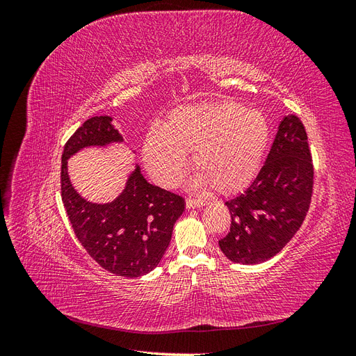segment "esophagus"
I'll return each instance as SVG.
<instances>
[{
    "label": "esophagus",
    "mask_w": 356,
    "mask_h": 356,
    "mask_svg": "<svg viewBox=\"0 0 356 356\" xmlns=\"http://www.w3.org/2000/svg\"><path fill=\"white\" fill-rule=\"evenodd\" d=\"M207 204V202L204 200H200V199H187L186 200V207L187 209H195V208H202Z\"/></svg>",
    "instance_id": "obj_1"
}]
</instances>
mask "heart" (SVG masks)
Instances as JSON below:
<instances>
[{
	"label": "heart",
	"instance_id": "obj_1",
	"mask_svg": "<svg viewBox=\"0 0 356 356\" xmlns=\"http://www.w3.org/2000/svg\"><path fill=\"white\" fill-rule=\"evenodd\" d=\"M270 141L263 113L233 101L182 105L165 124H153L144 139V160L153 178L172 187L184 172L188 152L199 169L193 184L220 193L241 191L257 177Z\"/></svg>",
	"mask_w": 356,
	"mask_h": 356
}]
</instances>
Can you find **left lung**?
Returning <instances> with one entry per match:
<instances>
[{"mask_svg": "<svg viewBox=\"0 0 356 356\" xmlns=\"http://www.w3.org/2000/svg\"><path fill=\"white\" fill-rule=\"evenodd\" d=\"M314 186L307 135L296 115H285L257 178L225 202L230 232L220 250L238 264H260L281 252L305 221Z\"/></svg>", "mask_w": 356, "mask_h": 356, "instance_id": "1", "label": "left lung"}]
</instances>
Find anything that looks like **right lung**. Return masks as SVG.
I'll use <instances>...</instances> for the list:
<instances>
[{
	"mask_svg": "<svg viewBox=\"0 0 356 356\" xmlns=\"http://www.w3.org/2000/svg\"><path fill=\"white\" fill-rule=\"evenodd\" d=\"M114 144L126 145L110 115L92 117L75 131L62 154V202L75 236L96 263L114 275L139 277L161 261L186 203L149 184L138 163L114 200L98 203L83 197L70 179L68 160L84 148Z\"/></svg>",
	"mask_w": 356,
	"mask_h": 356,
	"instance_id": "obj_1",
	"label": "right lung"
}]
</instances>
